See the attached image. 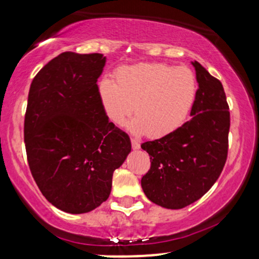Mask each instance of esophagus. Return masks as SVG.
Masks as SVG:
<instances>
[{
	"label": "esophagus",
	"instance_id": "1",
	"mask_svg": "<svg viewBox=\"0 0 259 259\" xmlns=\"http://www.w3.org/2000/svg\"><path fill=\"white\" fill-rule=\"evenodd\" d=\"M132 146H133L134 150H139V148H140V142H139V140L132 139Z\"/></svg>",
	"mask_w": 259,
	"mask_h": 259
}]
</instances>
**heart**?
Masks as SVG:
<instances>
[{
    "label": "heart",
    "instance_id": "obj_1",
    "mask_svg": "<svg viewBox=\"0 0 259 259\" xmlns=\"http://www.w3.org/2000/svg\"><path fill=\"white\" fill-rule=\"evenodd\" d=\"M197 80L187 68L160 63H139L121 67L117 82L103 78L99 96L107 117L123 125L130 113L135 117L127 123L133 134L163 138L183 125L197 96Z\"/></svg>",
    "mask_w": 259,
    "mask_h": 259
}]
</instances>
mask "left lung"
I'll use <instances>...</instances> for the list:
<instances>
[{"label":"left lung","mask_w":259,"mask_h":259,"mask_svg":"<svg viewBox=\"0 0 259 259\" xmlns=\"http://www.w3.org/2000/svg\"><path fill=\"white\" fill-rule=\"evenodd\" d=\"M191 63L198 82L191 119L141 145L151 158L142 190L151 202L168 209L200 200L219 178L228 156L230 113L224 89L198 62Z\"/></svg>","instance_id":"left-lung-1"}]
</instances>
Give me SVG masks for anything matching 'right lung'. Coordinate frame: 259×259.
<instances>
[{"label":"right lung","mask_w":259,"mask_h":259,"mask_svg":"<svg viewBox=\"0 0 259 259\" xmlns=\"http://www.w3.org/2000/svg\"><path fill=\"white\" fill-rule=\"evenodd\" d=\"M106 57L64 52L30 85L24 120L29 167L46 200L72 214L107 201L113 171L132 151L126 133L109 121L97 79Z\"/></svg>","instance_id":"right-lung-1"}]
</instances>
